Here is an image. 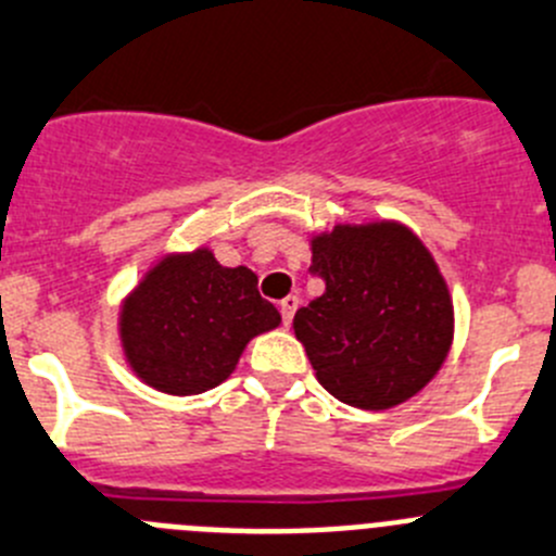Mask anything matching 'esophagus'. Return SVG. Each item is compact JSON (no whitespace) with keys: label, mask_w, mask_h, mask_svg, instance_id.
<instances>
[{"label":"esophagus","mask_w":556,"mask_h":556,"mask_svg":"<svg viewBox=\"0 0 556 556\" xmlns=\"http://www.w3.org/2000/svg\"><path fill=\"white\" fill-rule=\"evenodd\" d=\"M300 308V298L298 294H289V298L281 300V316H283V325H292L294 319V311Z\"/></svg>","instance_id":"34e87169"}]
</instances>
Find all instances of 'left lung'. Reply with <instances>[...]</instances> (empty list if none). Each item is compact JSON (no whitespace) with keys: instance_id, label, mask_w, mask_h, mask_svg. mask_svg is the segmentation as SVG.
<instances>
[{"instance_id":"1","label":"left lung","mask_w":556,"mask_h":556,"mask_svg":"<svg viewBox=\"0 0 556 556\" xmlns=\"http://www.w3.org/2000/svg\"><path fill=\"white\" fill-rule=\"evenodd\" d=\"M311 251L325 294L294 314V332L321 388L361 409L412 399L453 341V303L431 253L399 224L336 226Z\"/></svg>"}]
</instances>
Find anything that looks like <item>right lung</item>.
<instances>
[{
  "mask_svg": "<svg viewBox=\"0 0 556 556\" xmlns=\"http://www.w3.org/2000/svg\"><path fill=\"white\" fill-rule=\"evenodd\" d=\"M281 314L248 267H220L210 251L163 258L123 308V346L134 371L168 395H195L235 371L253 336Z\"/></svg>",
  "mask_w": 556,
  "mask_h": 556,
  "instance_id": "right-lung-1",
  "label": "right lung"
}]
</instances>
